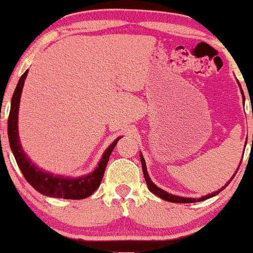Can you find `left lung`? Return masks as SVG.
Segmentation results:
<instances>
[{"label":"left lung","instance_id":"left-lung-1","mask_svg":"<svg viewBox=\"0 0 253 253\" xmlns=\"http://www.w3.org/2000/svg\"><path fill=\"white\" fill-rule=\"evenodd\" d=\"M246 141H248V138H246ZM140 161H141V167H143V172H144V177H145V181H146L147 183V187H149V190L151 191V193H153L155 195H157L158 197H161V199L165 200V201H169V202H175V203H193V202H197V201H203V200H207L210 199V197H213L217 195V194L220 193V191L225 189L226 187L229 184V182L233 179V177L236 176V173H234V176L232 177L231 179H229V182L227 183V184L225 185V187H222L221 189L215 191V193H211L210 194V195L207 196H203L201 197V199H187V197H181V196H176V195H171V194L167 193V191H164L163 189H161V188L157 187L156 184H153L152 181H151V178L149 177V173H147V170H146V164H145V161H144V157L143 155H140ZM240 164H242V162H240ZM240 167V165H239ZM238 171V169H237Z\"/></svg>","mask_w":253,"mask_h":253}]
</instances>
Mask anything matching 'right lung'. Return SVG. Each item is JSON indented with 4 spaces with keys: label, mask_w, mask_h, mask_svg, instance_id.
Masks as SVG:
<instances>
[{
    "label": "right lung",
    "mask_w": 253,
    "mask_h": 253,
    "mask_svg": "<svg viewBox=\"0 0 253 253\" xmlns=\"http://www.w3.org/2000/svg\"><path fill=\"white\" fill-rule=\"evenodd\" d=\"M27 72L28 70L25 71V74L22 75L21 78L19 80V83H17L15 91H14L13 97H11L9 118H8V138H9L10 149L13 151L14 157H15L16 163L19 165L22 175L25 176L26 181L30 183L37 191L42 193V195L69 200L85 199V197L91 195L97 189L98 185L101 184L109 157L120 138L114 140V143L106 150L98 167L95 169L94 172H91L88 176L80 177V178H68V177L54 176L53 173L45 172V171L39 169L26 156L21 147V144H20L19 133H17L19 103Z\"/></svg>",
    "instance_id": "1"
}]
</instances>
